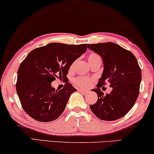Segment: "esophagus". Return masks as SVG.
<instances>
[{
    "mask_svg": "<svg viewBox=\"0 0 154 154\" xmlns=\"http://www.w3.org/2000/svg\"><path fill=\"white\" fill-rule=\"evenodd\" d=\"M79 91L81 92H83V93H87V92H88V90H83V89H79Z\"/></svg>",
    "mask_w": 154,
    "mask_h": 154,
    "instance_id": "1",
    "label": "esophagus"
}]
</instances>
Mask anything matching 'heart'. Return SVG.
Wrapping results in <instances>:
<instances>
[{
  "instance_id": "heart-1",
  "label": "heart",
  "mask_w": 154,
  "mask_h": 154,
  "mask_svg": "<svg viewBox=\"0 0 154 154\" xmlns=\"http://www.w3.org/2000/svg\"><path fill=\"white\" fill-rule=\"evenodd\" d=\"M88 61L90 66L97 62H102V58L97 53H91L88 56ZM75 62H73L71 66V69H72L75 66ZM93 79L91 78L80 76L75 80V83L79 88H87L91 85Z\"/></svg>"
}]
</instances>
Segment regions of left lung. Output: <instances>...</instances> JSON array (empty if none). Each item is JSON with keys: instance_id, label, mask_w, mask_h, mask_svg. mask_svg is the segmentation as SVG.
<instances>
[{"instance_id": "left-lung-1", "label": "left lung", "mask_w": 154, "mask_h": 154, "mask_svg": "<svg viewBox=\"0 0 154 154\" xmlns=\"http://www.w3.org/2000/svg\"><path fill=\"white\" fill-rule=\"evenodd\" d=\"M88 48L102 58L104 70L97 88L95 104L90 108L102 121H115L129 112L140 93L142 72L138 62L131 52L113 43L88 44ZM106 82L112 90L103 95L100 88Z\"/></svg>"}]
</instances>
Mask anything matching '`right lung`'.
Listing matches in <instances>:
<instances>
[{
	"mask_svg": "<svg viewBox=\"0 0 154 154\" xmlns=\"http://www.w3.org/2000/svg\"><path fill=\"white\" fill-rule=\"evenodd\" d=\"M87 44L52 43L33 50L21 63L16 90L21 104L35 121H54L64 111L70 95L76 90L69 82L60 90L52 88L56 78L67 79L73 62L85 53Z\"/></svg>",
	"mask_w": 154,
	"mask_h": 154,
	"instance_id": "obj_1",
	"label": "right lung"
}]
</instances>
